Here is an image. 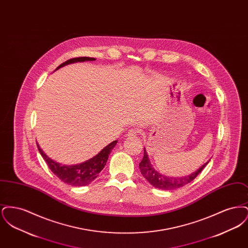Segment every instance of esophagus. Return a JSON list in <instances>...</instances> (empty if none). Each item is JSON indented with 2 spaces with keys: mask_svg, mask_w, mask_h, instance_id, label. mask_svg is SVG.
Returning a JSON list of instances; mask_svg holds the SVG:
<instances>
[{
  "mask_svg": "<svg viewBox=\"0 0 248 248\" xmlns=\"http://www.w3.org/2000/svg\"><path fill=\"white\" fill-rule=\"evenodd\" d=\"M139 133H140V129H139V128H131V129L127 132L126 136H127V137H135V136H137Z\"/></svg>",
  "mask_w": 248,
  "mask_h": 248,
  "instance_id": "esophagus-1",
  "label": "esophagus"
}]
</instances>
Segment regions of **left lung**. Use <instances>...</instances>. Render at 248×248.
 Listing matches in <instances>:
<instances>
[{"mask_svg":"<svg viewBox=\"0 0 248 248\" xmlns=\"http://www.w3.org/2000/svg\"><path fill=\"white\" fill-rule=\"evenodd\" d=\"M209 162H206L203 165H202L200 168L190 174L189 176L181 177H167L157 170H155L153 165L150 162V159L148 157V154L144 148V156L140 164V169L143 177H145L154 187L160 189H175L177 188H181L185 185H187L189 182H191L195 177H197L201 173V171L205 167Z\"/></svg>","mask_w":248,"mask_h":248,"instance_id":"left-lung-1","label":"left lung"}]
</instances>
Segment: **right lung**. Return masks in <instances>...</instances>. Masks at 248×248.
Masks as SVG:
<instances>
[{"mask_svg":"<svg viewBox=\"0 0 248 248\" xmlns=\"http://www.w3.org/2000/svg\"><path fill=\"white\" fill-rule=\"evenodd\" d=\"M94 59H95L88 58V57L69 59L64 63L60 64L56 69V71L59 70V68H62L71 63L83 62V61H89V60L94 61ZM116 144H117V140H114L109 143L108 145H107L102 151H100V153H98L93 158L87 160L86 162L82 164L73 165H61L59 163H57L56 161L49 158L47 155L43 152V150L40 148L38 143H37V147L40 154L43 156L44 160L49 166L50 170L59 177L60 180L71 186H85L91 183L93 180H94V178L98 177V174L106 165L108 155Z\"/></svg>","mask_w":248,"mask_h":248,"instance_id":"1","label":"right lung"}]
</instances>
